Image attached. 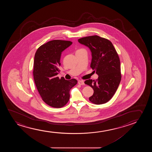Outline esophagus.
Instances as JSON below:
<instances>
[{
  "label": "esophagus",
  "instance_id": "1",
  "mask_svg": "<svg viewBox=\"0 0 152 152\" xmlns=\"http://www.w3.org/2000/svg\"><path fill=\"white\" fill-rule=\"evenodd\" d=\"M78 83L79 85H85L84 81H83V80H78Z\"/></svg>",
  "mask_w": 152,
  "mask_h": 152
}]
</instances>
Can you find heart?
Instances as JSON below:
<instances>
[{"mask_svg": "<svg viewBox=\"0 0 152 152\" xmlns=\"http://www.w3.org/2000/svg\"><path fill=\"white\" fill-rule=\"evenodd\" d=\"M83 50V49H79V50H77V51H80V50Z\"/></svg>", "mask_w": 152, "mask_h": 152, "instance_id": "b5f03b06", "label": "heart"}]
</instances>
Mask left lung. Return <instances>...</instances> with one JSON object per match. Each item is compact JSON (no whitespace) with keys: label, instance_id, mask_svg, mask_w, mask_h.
<instances>
[{"label":"left lung","instance_id":"left-lung-1","mask_svg":"<svg viewBox=\"0 0 152 152\" xmlns=\"http://www.w3.org/2000/svg\"><path fill=\"white\" fill-rule=\"evenodd\" d=\"M78 41L89 48L92 56L90 67L99 76L96 81L88 79L85 81L94 89L90 101L98 105L105 103L114 95L121 82L118 55L109 40L99 36L81 38Z\"/></svg>","mask_w":152,"mask_h":152}]
</instances>
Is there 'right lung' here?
Listing matches in <instances>:
<instances>
[{"label": "right lung", "mask_w": 152, "mask_h": 152, "mask_svg": "<svg viewBox=\"0 0 152 152\" xmlns=\"http://www.w3.org/2000/svg\"><path fill=\"white\" fill-rule=\"evenodd\" d=\"M72 44L70 41L53 40L40 46L35 54L33 76L36 86L44 102L55 108L66 104L70 90L77 83L75 79L67 80L57 77L62 52Z\"/></svg>", "instance_id": "1"}]
</instances>
